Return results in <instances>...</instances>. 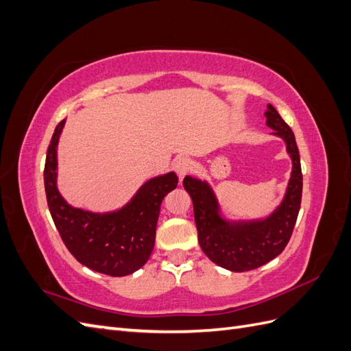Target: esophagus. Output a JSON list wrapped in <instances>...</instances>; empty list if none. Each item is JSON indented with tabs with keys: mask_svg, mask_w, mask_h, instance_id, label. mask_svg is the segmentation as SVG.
I'll list each match as a JSON object with an SVG mask.
<instances>
[{
	"mask_svg": "<svg viewBox=\"0 0 351 351\" xmlns=\"http://www.w3.org/2000/svg\"><path fill=\"white\" fill-rule=\"evenodd\" d=\"M173 167H174V171L177 173V176L180 177V180H183L190 173V169H192V162H190L189 158L182 156V158L176 159Z\"/></svg>",
	"mask_w": 351,
	"mask_h": 351,
	"instance_id": "esophagus-1",
	"label": "esophagus"
}]
</instances>
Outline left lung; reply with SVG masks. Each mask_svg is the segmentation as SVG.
<instances>
[{
  "label": "left lung",
  "mask_w": 351,
  "mask_h": 351,
  "mask_svg": "<svg viewBox=\"0 0 351 351\" xmlns=\"http://www.w3.org/2000/svg\"><path fill=\"white\" fill-rule=\"evenodd\" d=\"M267 125L285 143L291 158V174L281 204L259 219L234 221L226 217L214 189L206 180L186 176L183 186L193 200L197 240L206 256L232 272L256 269L285 249L300 210L303 176L300 155L291 129L271 104L267 105Z\"/></svg>",
  "instance_id": "8db88e82"
}]
</instances>
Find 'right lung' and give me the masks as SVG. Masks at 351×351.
Here are the masks:
<instances>
[{
    "label": "right lung",
    "instance_id": "obj_1",
    "mask_svg": "<svg viewBox=\"0 0 351 351\" xmlns=\"http://www.w3.org/2000/svg\"><path fill=\"white\" fill-rule=\"evenodd\" d=\"M66 120L58 123L48 146L44 183L48 208L66 247L84 267L111 277L141 269L155 244L162 199L177 187L174 171L152 177L121 208L93 212L76 208L61 196L57 149Z\"/></svg>",
    "mask_w": 351,
    "mask_h": 351
}]
</instances>
